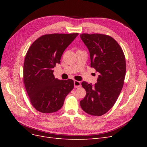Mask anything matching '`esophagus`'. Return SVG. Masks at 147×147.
<instances>
[{
	"instance_id": "obj_1",
	"label": "esophagus",
	"mask_w": 147,
	"mask_h": 147,
	"mask_svg": "<svg viewBox=\"0 0 147 147\" xmlns=\"http://www.w3.org/2000/svg\"><path fill=\"white\" fill-rule=\"evenodd\" d=\"M81 86V83L80 82H78L77 80L74 81V86L75 88H79Z\"/></svg>"
}]
</instances>
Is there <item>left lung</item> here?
<instances>
[{"instance_id": "1", "label": "left lung", "mask_w": 147, "mask_h": 147, "mask_svg": "<svg viewBox=\"0 0 147 147\" xmlns=\"http://www.w3.org/2000/svg\"><path fill=\"white\" fill-rule=\"evenodd\" d=\"M80 37L90 53L91 67L99 74L94 84L82 83L86 94L80 101L83 111L101 116L114 105L121 91L126 75L123 51L112 37L101 34H82Z\"/></svg>"}]
</instances>
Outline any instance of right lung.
<instances>
[{
	"label": "right lung",
	"instance_id": "right-lung-1",
	"mask_svg": "<svg viewBox=\"0 0 147 147\" xmlns=\"http://www.w3.org/2000/svg\"><path fill=\"white\" fill-rule=\"evenodd\" d=\"M78 35L46 34L30 45L26 55L23 81L31 104L42 113H53L63 107L65 97L73 90L74 81L55 77L53 69L64 50Z\"/></svg>",
	"mask_w": 147,
	"mask_h": 147
}]
</instances>
